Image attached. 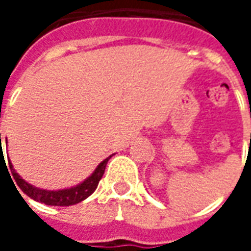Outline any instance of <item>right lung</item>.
<instances>
[{"instance_id": "add662e5", "label": "right lung", "mask_w": 251, "mask_h": 251, "mask_svg": "<svg viewBox=\"0 0 251 251\" xmlns=\"http://www.w3.org/2000/svg\"><path fill=\"white\" fill-rule=\"evenodd\" d=\"M2 156L3 152L2 149H1L0 158H2L3 161H5V158H3ZM110 158H111V156H109L107 158H104L103 161L95 168L93 175L88 176L87 179L84 180V181H82L80 184L74 185L71 188L57 189V191H48V189L37 188V187H33V185L29 184V183H26V181L14 171L13 165L10 163V160H9V168L12 169V175H13V177L14 180H16L17 185H19L20 188H21V191H23L26 196H29L30 199L36 200V201H40V203H44V204L48 205H62V207H67V205L76 204L79 201L87 199L88 196L93 194L94 191L97 189V187H98L99 180L102 179V176H103L104 169H106V164H107V161H109Z\"/></svg>"}]
</instances>
